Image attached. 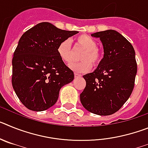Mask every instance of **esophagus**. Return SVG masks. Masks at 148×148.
Returning a JSON list of instances; mask_svg holds the SVG:
<instances>
[{"label":"esophagus","mask_w":148,"mask_h":148,"mask_svg":"<svg viewBox=\"0 0 148 148\" xmlns=\"http://www.w3.org/2000/svg\"><path fill=\"white\" fill-rule=\"evenodd\" d=\"M75 75V78H80V77H82V75H81L80 74H78V73H75V75Z\"/></svg>","instance_id":"1"}]
</instances>
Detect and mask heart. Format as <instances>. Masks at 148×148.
Listing matches in <instances>:
<instances>
[{"label":"heart","instance_id":"b5f03b06","mask_svg":"<svg viewBox=\"0 0 148 148\" xmlns=\"http://www.w3.org/2000/svg\"><path fill=\"white\" fill-rule=\"evenodd\" d=\"M75 43L78 46L85 49V52L82 56L83 61L78 63H72L70 68L73 71L78 73H87L92 68V64L96 65L101 60V54L97 49V41L92 37L87 35H79L75 39ZM59 58L63 62L70 64L73 60V53L70 40L61 41L57 48Z\"/></svg>","mask_w":148,"mask_h":148}]
</instances>
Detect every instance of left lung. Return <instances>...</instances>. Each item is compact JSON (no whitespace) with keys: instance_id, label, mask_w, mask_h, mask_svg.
I'll list each match as a JSON object with an SVG mask.
<instances>
[{"instance_id":"1","label":"left lung","mask_w":148,"mask_h":148,"mask_svg":"<svg viewBox=\"0 0 148 148\" xmlns=\"http://www.w3.org/2000/svg\"><path fill=\"white\" fill-rule=\"evenodd\" d=\"M91 35L100 39L104 57L92 73L83 75L86 87L80 100L90 113L109 116L118 111L133 92L137 73L135 50L116 30H105Z\"/></svg>"}]
</instances>
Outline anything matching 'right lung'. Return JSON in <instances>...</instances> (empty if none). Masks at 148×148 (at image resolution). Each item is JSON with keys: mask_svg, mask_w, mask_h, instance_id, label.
I'll list each match as a JSON object with an SVG mask.
<instances>
[{"mask_svg": "<svg viewBox=\"0 0 148 148\" xmlns=\"http://www.w3.org/2000/svg\"><path fill=\"white\" fill-rule=\"evenodd\" d=\"M78 32L42 22L23 34L13 55L12 84L29 110L49 109L58 100L61 87L73 82L74 73L59 58L57 48Z\"/></svg>", "mask_w": 148, "mask_h": 148, "instance_id": "1", "label": "right lung"}]
</instances>
